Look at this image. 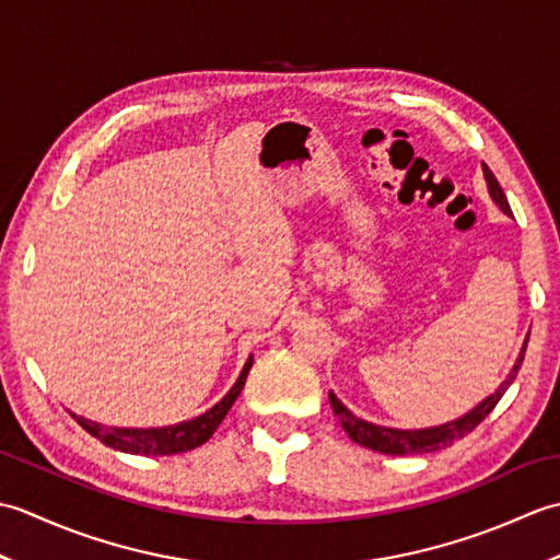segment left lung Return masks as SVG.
Instances as JSON below:
<instances>
[{
  "instance_id": "left-lung-1",
  "label": "left lung",
  "mask_w": 560,
  "mask_h": 560,
  "mask_svg": "<svg viewBox=\"0 0 560 560\" xmlns=\"http://www.w3.org/2000/svg\"><path fill=\"white\" fill-rule=\"evenodd\" d=\"M483 175H486V183H489V195L493 197V201L501 211H505L508 217H513V211H510V205L505 199L503 187L498 185L495 175L491 173L489 165H483ZM527 341L529 335L525 339V347H522V353L517 363L513 365V371H510L505 383L495 389V395H491L489 399H483L477 409H471L469 413H464L462 419L457 421H450L445 425H435V428H423V431H399V428H385V425H375L371 421H363L359 416H353L343 404L331 395L329 392V404L335 413L339 416V423L343 431L349 433V438L353 443H359L368 450H375V452H383V455H392V457H401V455H425V452H435V450H443L450 447L455 440L469 435L474 428H477L486 416H489L495 404L501 401V397L505 395V389L513 385V380L520 371L522 361H525V351H527Z\"/></svg>"
}]
</instances>
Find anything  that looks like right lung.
<instances>
[{
    "label": "right lung",
    "mask_w": 560,
    "mask_h": 560,
    "mask_svg": "<svg viewBox=\"0 0 560 560\" xmlns=\"http://www.w3.org/2000/svg\"><path fill=\"white\" fill-rule=\"evenodd\" d=\"M249 368H253V359H247L241 377H237V383L231 387L229 395H225L217 407H211L207 413L197 416L192 421H183L165 428H105L96 421L83 419V416H74V413L71 416H74L83 431L91 433L93 438H98L103 445H108L113 450L129 452V455H147V457L177 455V452H187L205 445L213 435L219 423L225 419V413H229V409L233 407L237 395L243 392Z\"/></svg>",
    "instance_id": "1"
}]
</instances>
